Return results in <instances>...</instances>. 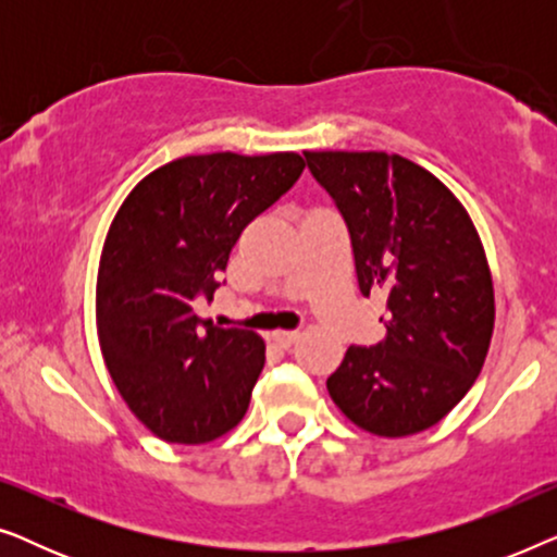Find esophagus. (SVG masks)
Instances as JSON below:
<instances>
[{
  "mask_svg": "<svg viewBox=\"0 0 557 557\" xmlns=\"http://www.w3.org/2000/svg\"><path fill=\"white\" fill-rule=\"evenodd\" d=\"M296 339H299V332H288V330L273 332V342H276V345H281V347H292Z\"/></svg>",
  "mask_w": 557,
  "mask_h": 557,
  "instance_id": "esophagus-1",
  "label": "esophagus"
}]
</instances>
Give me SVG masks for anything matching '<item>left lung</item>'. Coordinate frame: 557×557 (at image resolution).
Listing matches in <instances>:
<instances>
[{
	"label": "left lung",
	"mask_w": 557,
	"mask_h": 557,
	"mask_svg": "<svg viewBox=\"0 0 557 557\" xmlns=\"http://www.w3.org/2000/svg\"><path fill=\"white\" fill-rule=\"evenodd\" d=\"M352 243L362 296H387L385 339L349 347L326 380L362 431L436 425L474 385L494 332V288L469 212L429 170L385 151H304Z\"/></svg>",
	"instance_id": "1"
}]
</instances>
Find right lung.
<instances>
[{
    "mask_svg": "<svg viewBox=\"0 0 557 557\" xmlns=\"http://www.w3.org/2000/svg\"><path fill=\"white\" fill-rule=\"evenodd\" d=\"M301 172L296 151L182 157L147 174L113 218L96 281L98 345L121 398L166 444H208L246 416L265 342L202 330L193 299H212L243 227Z\"/></svg>",
    "mask_w": 557,
    "mask_h": 557,
    "instance_id": "right-lung-1",
    "label": "right lung"
}]
</instances>
